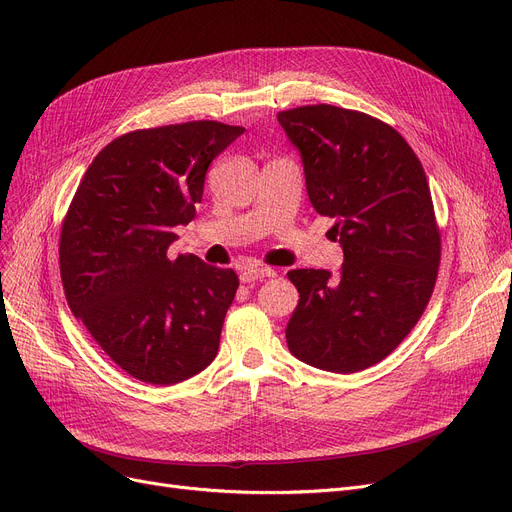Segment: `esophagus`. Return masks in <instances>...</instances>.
<instances>
[{
  "label": "esophagus",
  "instance_id": "obj_1",
  "mask_svg": "<svg viewBox=\"0 0 512 512\" xmlns=\"http://www.w3.org/2000/svg\"><path fill=\"white\" fill-rule=\"evenodd\" d=\"M276 276V270H272V267H263V265H249L245 267V270L240 272V282H255V280H263V278H274Z\"/></svg>",
  "mask_w": 512,
  "mask_h": 512
}]
</instances>
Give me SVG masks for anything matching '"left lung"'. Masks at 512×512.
<instances>
[{
	"label": "left lung",
	"instance_id": "left-lung-1",
	"mask_svg": "<svg viewBox=\"0 0 512 512\" xmlns=\"http://www.w3.org/2000/svg\"><path fill=\"white\" fill-rule=\"evenodd\" d=\"M278 122L344 253L336 276L288 272L301 299L286 342L307 365L355 373L386 359L432 297L440 232L427 178L409 143L367 114L321 103L280 112Z\"/></svg>",
	"mask_w": 512,
	"mask_h": 512
}]
</instances>
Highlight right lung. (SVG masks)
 Segmentation results:
<instances>
[{
	"label": "right lung",
	"mask_w": 512,
	"mask_h": 512,
	"mask_svg": "<svg viewBox=\"0 0 512 512\" xmlns=\"http://www.w3.org/2000/svg\"><path fill=\"white\" fill-rule=\"evenodd\" d=\"M242 130L199 120L122 134L76 188L60 238L66 301L141 382L178 384L218 355L238 278L168 247L195 218L209 164Z\"/></svg>",
	"instance_id": "add662e5"
}]
</instances>
